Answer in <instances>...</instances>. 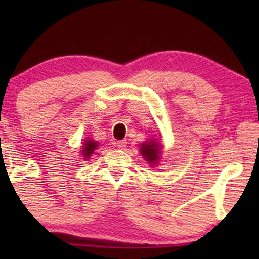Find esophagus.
<instances>
[{"label":"esophagus","instance_id":"34e87169","mask_svg":"<svg viewBox=\"0 0 259 259\" xmlns=\"http://www.w3.org/2000/svg\"><path fill=\"white\" fill-rule=\"evenodd\" d=\"M117 146H118V148H120V149H124V148L126 147V140H119L117 142Z\"/></svg>","mask_w":259,"mask_h":259}]
</instances>
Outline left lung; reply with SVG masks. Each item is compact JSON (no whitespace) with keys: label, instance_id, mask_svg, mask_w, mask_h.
<instances>
[{"label":"left lung","instance_id":"left-lung-1","mask_svg":"<svg viewBox=\"0 0 259 259\" xmlns=\"http://www.w3.org/2000/svg\"><path fill=\"white\" fill-rule=\"evenodd\" d=\"M140 152L147 161L156 163L159 159V153H160V145L156 144L153 140L151 142H147L140 147Z\"/></svg>","mask_w":259,"mask_h":259}]
</instances>
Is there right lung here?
Masks as SVG:
<instances>
[{"label":"right lung","instance_id":"add662e5","mask_svg":"<svg viewBox=\"0 0 259 259\" xmlns=\"http://www.w3.org/2000/svg\"><path fill=\"white\" fill-rule=\"evenodd\" d=\"M97 147H98L97 142L92 141V140H87L84 146H83V150H82V152H83L84 158L85 159H89V157L92 155L93 151L97 149Z\"/></svg>","mask_w":259,"mask_h":259}]
</instances>
